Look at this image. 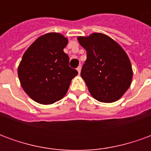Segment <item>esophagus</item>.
<instances>
[{"label":"esophagus","instance_id":"esophagus-1","mask_svg":"<svg viewBox=\"0 0 151 151\" xmlns=\"http://www.w3.org/2000/svg\"><path fill=\"white\" fill-rule=\"evenodd\" d=\"M81 69H82V67H81V66H78V67L77 68V70H78V73H81Z\"/></svg>","mask_w":151,"mask_h":151}]
</instances>
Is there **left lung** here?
<instances>
[{
  "label": "left lung",
  "mask_w": 151,
  "mask_h": 151,
  "mask_svg": "<svg viewBox=\"0 0 151 151\" xmlns=\"http://www.w3.org/2000/svg\"><path fill=\"white\" fill-rule=\"evenodd\" d=\"M78 40L86 51L81 77L91 95L103 103L118 100L129 88L133 78L126 52L111 38L101 33L79 36Z\"/></svg>",
  "instance_id": "1"
}]
</instances>
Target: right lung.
<instances>
[{"mask_svg": "<svg viewBox=\"0 0 151 151\" xmlns=\"http://www.w3.org/2000/svg\"><path fill=\"white\" fill-rule=\"evenodd\" d=\"M68 39L59 33L40 36L22 56L18 69L22 87L34 101L52 104L65 95L78 71L69 66L64 48Z\"/></svg>", "mask_w": 151, "mask_h": 151, "instance_id": "1", "label": "right lung"}]
</instances>
